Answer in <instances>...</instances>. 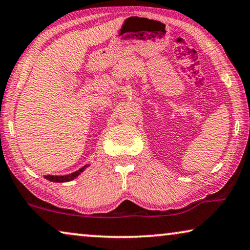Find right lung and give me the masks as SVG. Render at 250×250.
I'll list each match as a JSON object with an SVG mask.
<instances>
[{
  "label": "right lung",
  "mask_w": 250,
  "mask_h": 250,
  "mask_svg": "<svg viewBox=\"0 0 250 250\" xmlns=\"http://www.w3.org/2000/svg\"><path fill=\"white\" fill-rule=\"evenodd\" d=\"M88 166H84V167H82L81 169H79L78 171H75L73 173H70V175H66V176H45V178L47 180H49V182H55V183H65V182H71V180H73L74 178H77V177L80 175V173L84 170Z\"/></svg>",
  "instance_id": "right-lung-1"
}]
</instances>
